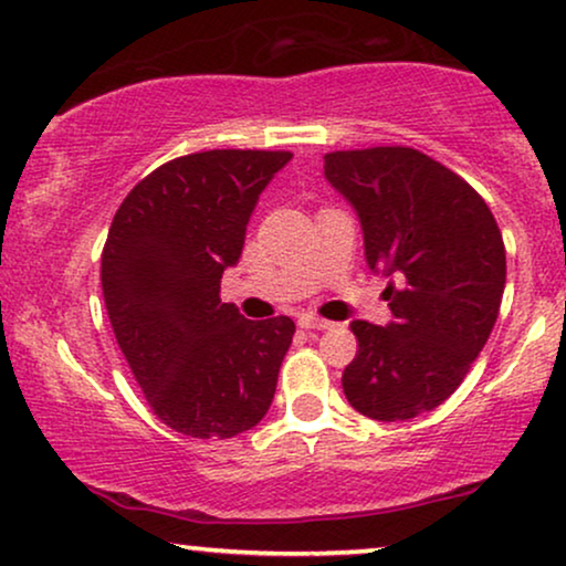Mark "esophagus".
I'll list each match as a JSON object with an SVG mask.
<instances>
[{"label":"esophagus","instance_id":"esophagus-1","mask_svg":"<svg viewBox=\"0 0 566 566\" xmlns=\"http://www.w3.org/2000/svg\"><path fill=\"white\" fill-rule=\"evenodd\" d=\"M298 327L301 329H329L333 327V322L314 317V314H304V317H298Z\"/></svg>","mask_w":566,"mask_h":566}]
</instances>
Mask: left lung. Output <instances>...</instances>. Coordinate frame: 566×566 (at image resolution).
Returning <instances> with one entry per match:
<instances>
[{"instance_id": "obj_1", "label": "left lung", "mask_w": 566, "mask_h": 566, "mask_svg": "<svg viewBox=\"0 0 566 566\" xmlns=\"http://www.w3.org/2000/svg\"><path fill=\"white\" fill-rule=\"evenodd\" d=\"M325 176L358 212L395 317L350 322L343 392L374 421H408L442 406L486 346L507 281L502 231L462 176L406 145L327 153Z\"/></svg>"}]
</instances>
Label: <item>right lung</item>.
Instances as JSON below:
<instances>
[{"instance_id": "obj_1", "label": "right lung", "mask_w": 566, "mask_h": 566, "mask_svg": "<svg viewBox=\"0 0 566 566\" xmlns=\"http://www.w3.org/2000/svg\"><path fill=\"white\" fill-rule=\"evenodd\" d=\"M289 150H205L168 160L124 197L101 254L116 343L166 427L231 439L273 402L296 325L244 319L220 301L247 223Z\"/></svg>"}]
</instances>
